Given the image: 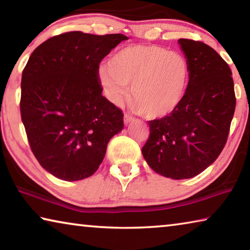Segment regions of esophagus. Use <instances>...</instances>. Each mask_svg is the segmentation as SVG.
Wrapping results in <instances>:
<instances>
[{"label": "esophagus", "instance_id": "esophagus-1", "mask_svg": "<svg viewBox=\"0 0 250 250\" xmlns=\"http://www.w3.org/2000/svg\"><path fill=\"white\" fill-rule=\"evenodd\" d=\"M124 121H125V125H129V124H131V122H132V121H134V118L131 117L130 115H128V113H125Z\"/></svg>", "mask_w": 250, "mask_h": 250}]
</instances>
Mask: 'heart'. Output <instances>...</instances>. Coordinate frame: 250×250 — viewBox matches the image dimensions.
I'll return each instance as SVG.
<instances>
[{
  "label": "heart",
  "instance_id": "1",
  "mask_svg": "<svg viewBox=\"0 0 250 250\" xmlns=\"http://www.w3.org/2000/svg\"><path fill=\"white\" fill-rule=\"evenodd\" d=\"M99 78L108 97L120 103L130 86L129 104L147 120L166 119L183 103L191 80L184 55L158 45H131L101 66Z\"/></svg>",
  "mask_w": 250,
  "mask_h": 250
}]
</instances>
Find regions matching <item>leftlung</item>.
<instances>
[{"label":"left lung","mask_w":250,"mask_h":250,"mask_svg":"<svg viewBox=\"0 0 250 250\" xmlns=\"http://www.w3.org/2000/svg\"><path fill=\"white\" fill-rule=\"evenodd\" d=\"M191 65L185 99L166 119L151 120L142 147L152 170L173 180L191 179L221 154L234 117L236 97L227 62L200 41L180 39Z\"/></svg>","instance_id":"left-lung-1"}]
</instances>
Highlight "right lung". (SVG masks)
<instances>
[{"instance_id": "right-lung-1", "label": "right lung", "mask_w": 250, "mask_h": 250, "mask_svg": "<svg viewBox=\"0 0 250 250\" xmlns=\"http://www.w3.org/2000/svg\"><path fill=\"white\" fill-rule=\"evenodd\" d=\"M122 34L68 32L32 53L22 74L21 117L31 150L64 181L91 176L113 135L124 129L121 109L103 96L99 64Z\"/></svg>"}]
</instances>
